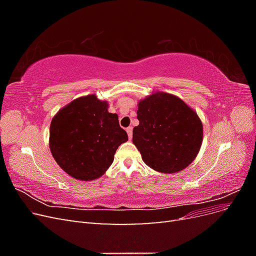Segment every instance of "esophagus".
Wrapping results in <instances>:
<instances>
[{"instance_id": "34e87169", "label": "esophagus", "mask_w": 256, "mask_h": 256, "mask_svg": "<svg viewBox=\"0 0 256 256\" xmlns=\"http://www.w3.org/2000/svg\"><path fill=\"white\" fill-rule=\"evenodd\" d=\"M126 131H127V134H128L129 140H131V138H132V127H128V128L126 129Z\"/></svg>"}]
</instances>
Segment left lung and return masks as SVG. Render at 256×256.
<instances>
[{"label":"left lung","instance_id":"1","mask_svg":"<svg viewBox=\"0 0 256 256\" xmlns=\"http://www.w3.org/2000/svg\"><path fill=\"white\" fill-rule=\"evenodd\" d=\"M132 142L146 166L166 174L180 172L196 159L203 141L196 112L180 98L156 92L138 104Z\"/></svg>","mask_w":256,"mask_h":256}]
</instances>
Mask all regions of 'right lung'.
<instances>
[{
	"label": "right lung",
	"mask_w": 256,
	"mask_h": 256,
	"mask_svg": "<svg viewBox=\"0 0 256 256\" xmlns=\"http://www.w3.org/2000/svg\"><path fill=\"white\" fill-rule=\"evenodd\" d=\"M108 102L92 94L76 98L52 118L49 146L64 172L79 180L102 176L118 146L128 141L118 116L108 111Z\"/></svg>",
	"instance_id": "add662e5"
}]
</instances>
